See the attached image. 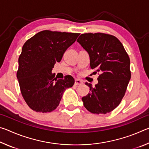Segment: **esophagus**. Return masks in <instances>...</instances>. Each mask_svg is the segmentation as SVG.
Listing matches in <instances>:
<instances>
[{"mask_svg":"<svg viewBox=\"0 0 149 149\" xmlns=\"http://www.w3.org/2000/svg\"><path fill=\"white\" fill-rule=\"evenodd\" d=\"M83 84V81L81 79H77L75 80V85H81Z\"/></svg>","mask_w":149,"mask_h":149,"instance_id":"34e87169","label":"esophagus"}]
</instances>
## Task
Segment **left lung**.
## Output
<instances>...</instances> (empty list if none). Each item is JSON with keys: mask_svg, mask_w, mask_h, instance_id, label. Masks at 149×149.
Instances as JSON below:
<instances>
[{"mask_svg": "<svg viewBox=\"0 0 149 149\" xmlns=\"http://www.w3.org/2000/svg\"><path fill=\"white\" fill-rule=\"evenodd\" d=\"M77 41L87 51L90 66L99 73L98 84L82 97L84 105L93 114H106L122 101L131 78L130 59L119 39L103 33L81 34Z\"/></svg>", "mask_w": 149, "mask_h": 149, "instance_id": "8db88e82", "label": "left lung"}]
</instances>
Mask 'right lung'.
Listing matches in <instances>:
<instances>
[{
    "label": "right lung",
    "instance_id": "1",
    "mask_svg": "<svg viewBox=\"0 0 149 149\" xmlns=\"http://www.w3.org/2000/svg\"><path fill=\"white\" fill-rule=\"evenodd\" d=\"M79 35L44 30L24 43L16 75L22 97L33 110L42 113L54 110L65 90L74 85L75 80L71 75L57 79L52 70Z\"/></svg>",
    "mask_w": 149,
    "mask_h": 149
}]
</instances>
